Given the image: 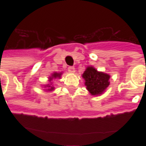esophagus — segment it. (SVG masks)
<instances>
[{
  "label": "esophagus",
  "mask_w": 146,
  "mask_h": 146,
  "mask_svg": "<svg viewBox=\"0 0 146 146\" xmlns=\"http://www.w3.org/2000/svg\"><path fill=\"white\" fill-rule=\"evenodd\" d=\"M68 71L70 72V73H74V72L76 71V69H75L74 66H69V67H68Z\"/></svg>",
  "instance_id": "1"
}]
</instances>
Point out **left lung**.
I'll return each mask as SVG.
<instances>
[{
  "label": "left lung",
  "mask_w": 146,
  "mask_h": 146,
  "mask_svg": "<svg viewBox=\"0 0 146 146\" xmlns=\"http://www.w3.org/2000/svg\"><path fill=\"white\" fill-rule=\"evenodd\" d=\"M84 85L92 96H100L105 93L110 85L109 74L98 71L92 66H87L82 75Z\"/></svg>",
  "instance_id": "left-lung-1"
}]
</instances>
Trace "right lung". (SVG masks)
I'll list each match as a JSON object with an SVG mask.
<instances>
[{"label":"right lung","mask_w":146,"mask_h":146,"mask_svg":"<svg viewBox=\"0 0 146 146\" xmlns=\"http://www.w3.org/2000/svg\"><path fill=\"white\" fill-rule=\"evenodd\" d=\"M62 75V72H53V73H52L51 76L48 78V84H44V85H42L43 87H44V90L46 91V92L53 91V90H54V87L53 86V84H52V82L51 81H52L53 80L57 79V78L60 79Z\"/></svg>","instance_id":"add662e5"}]
</instances>
